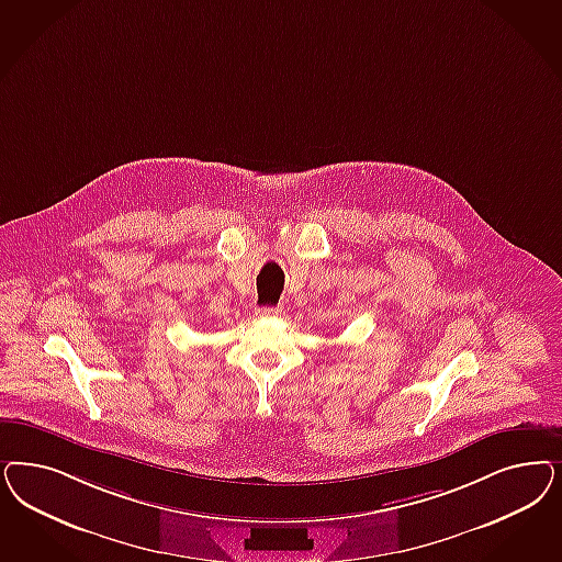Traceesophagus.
I'll return each instance as SVG.
<instances>
[{"label": "esophagus", "mask_w": 562, "mask_h": 562, "mask_svg": "<svg viewBox=\"0 0 562 562\" xmlns=\"http://www.w3.org/2000/svg\"><path fill=\"white\" fill-rule=\"evenodd\" d=\"M279 314H281L279 306H262V308L256 310V316H262V318H272Z\"/></svg>", "instance_id": "34e87169"}]
</instances>
